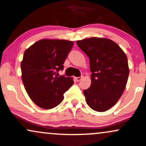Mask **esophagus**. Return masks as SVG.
Here are the masks:
<instances>
[{
	"mask_svg": "<svg viewBox=\"0 0 146 146\" xmlns=\"http://www.w3.org/2000/svg\"><path fill=\"white\" fill-rule=\"evenodd\" d=\"M82 78H83V77H82V76H81V77H78V78H76V81H80V80L81 79H82Z\"/></svg>",
	"mask_w": 146,
	"mask_h": 146,
	"instance_id": "1",
	"label": "esophagus"
}]
</instances>
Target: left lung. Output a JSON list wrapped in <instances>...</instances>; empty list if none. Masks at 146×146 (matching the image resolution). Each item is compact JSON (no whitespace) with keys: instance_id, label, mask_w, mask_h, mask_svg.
Segmentation results:
<instances>
[{"instance_id":"8db88e82","label":"left lung","mask_w":146,"mask_h":146,"mask_svg":"<svg viewBox=\"0 0 146 146\" xmlns=\"http://www.w3.org/2000/svg\"><path fill=\"white\" fill-rule=\"evenodd\" d=\"M76 43L90 59L92 83L83 91L86 102L95 111H106L125 89L129 73L127 55L108 38L92 37Z\"/></svg>"}]
</instances>
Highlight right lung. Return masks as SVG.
<instances>
[{
    "mask_svg": "<svg viewBox=\"0 0 146 146\" xmlns=\"http://www.w3.org/2000/svg\"><path fill=\"white\" fill-rule=\"evenodd\" d=\"M73 45V41L42 39L24 52L21 80L29 97L38 106L44 109L56 107L73 85V78L57 77Z\"/></svg>",
    "mask_w": 146,
    "mask_h": 146,
    "instance_id": "obj_1",
    "label": "right lung"
}]
</instances>
